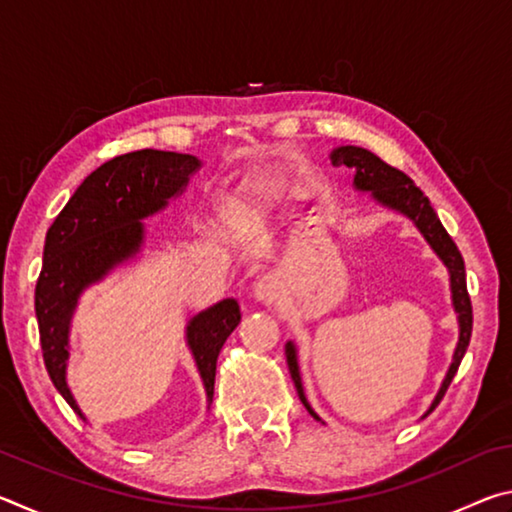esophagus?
I'll return each instance as SVG.
<instances>
[{"mask_svg":"<svg viewBox=\"0 0 512 512\" xmlns=\"http://www.w3.org/2000/svg\"><path fill=\"white\" fill-rule=\"evenodd\" d=\"M253 296L255 300L264 302V305H273L277 296H280V282H277V277L275 275L259 277L253 289Z\"/></svg>","mask_w":512,"mask_h":512,"instance_id":"1","label":"esophagus"}]
</instances>
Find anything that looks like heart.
Returning <instances> with one entry per match:
<instances>
[{
  "label": "heart",
  "instance_id": "1",
  "mask_svg": "<svg viewBox=\"0 0 512 512\" xmlns=\"http://www.w3.org/2000/svg\"><path fill=\"white\" fill-rule=\"evenodd\" d=\"M255 210L250 207L246 201H235L230 207H228V219L232 223H239V221H246L248 216H253Z\"/></svg>",
  "mask_w": 512,
  "mask_h": 512
}]
</instances>
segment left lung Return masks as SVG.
Returning a JSON list of instances; mask_svg holds the SVG:
<instances>
[{"label":"left lung","mask_w":512,"mask_h":512,"mask_svg":"<svg viewBox=\"0 0 512 512\" xmlns=\"http://www.w3.org/2000/svg\"><path fill=\"white\" fill-rule=\"evenodd\" d=\"M329 158H332L334 164H345V167L352 169V173H354L352 185L357 192H366V194H370V198L377 205L406 216V219H409L415 228H418L424 241H427L429 248L438 255V259L445 264L447 273H449V291H452V305H454L456 320H458V341H456L452 363H449L443 384H440L436 397H433L429 409L422 415V418H427V415L440 404V400H443V395L447 393V386L452 384L456 370H458V366H461V361L465 357L467 345H470L472 302H470V296H467L463 257H461V253H458V248L452 241V237L447 235L443 223H440L436 210H433L429 203V198L422 194L420 187H415V183L409 176H406V173H402L400 169H393L391 164L379 160L377 155L370 153L368 149H361V146H352V144L336 146V149H332V153H329ZM284 354H287L289 372H291L293 384H296L300 402L305 404V409L314 415L316 420L323 422V418H320V415L311 409V404L307 402L305 388H302L296 343L287 341V345H284Z\"/></svg>","instance_id":"left-lung-1"}]
</instances>
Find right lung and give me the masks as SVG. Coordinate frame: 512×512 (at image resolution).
<instances>
[{
	"instance_id": "add662e5",
	"label": "right lung",
	"mask_w": 512,
	"mask_h": 512,
	"mask_svg": "<svg viewBox=\"0 0 512 512\" xmlns=\"http://www.w3.org/2000/svg\"><path fill=\"white\" fill-rule=\"evenodd\" d=\"M201 164L196 155L155 149L119 155L83 180L47 230L36 284L42 357L58 393L83 420L88 418L67 384L69 332L79 300L85 289L142 253L144 219L162 212L169 201L183 194ZM239 320V302L225 298L198 311L185 327L207 409L214 397L216 359Z\"/></svg>"
}]
</instances>
